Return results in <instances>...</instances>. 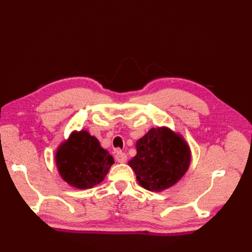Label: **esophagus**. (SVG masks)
I'll use <instances>...</instances> for the list:
<instances>
[{
  "mask_svg": "<svg viewBox=\"0 0 252 252\" xmlns=\"http://www.w3.org/2000/svg\"><path fill=\"white\" fill-rule=\"evenodd\" d=\"M116 158L119 163H126L127 161V155L125 152H122V151H117L116 154Z\"/></svg>",
  "mask_w": 252,
  "mask_h": 252,
  "instance_id": "obj_1",
  "label": "esophagus"
}]
</instances>
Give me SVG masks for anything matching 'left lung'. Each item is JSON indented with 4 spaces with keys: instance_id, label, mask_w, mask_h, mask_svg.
<instances>
[{
    "instance_id": "left-lung-1",
    "label": "left lung",
    "mask_w": 252,
    "mask_h": 252,
    "mask_svg": "<svg viewBox=\"0 0 252 252\" xmlns=\"http://www.w3.org/2000/svg\"><path fill=\"white\" fill-rule=\"evenodd\" d=\"M136 156L128 165L139 184L149 191L161 192L183 178L191 161L189 145L168 127L151 128L135 143Z\"/></svg>"
}]
</instances>
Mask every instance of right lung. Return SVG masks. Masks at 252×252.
<instances>
[{"instance_id":"right-lung-1","label":"right lung","mask_w":252,"mask_h":252,"mask_svg":"<svg viewBox=\"0 0 252 252\" xmlns=\"http://www.w3.org/2000/svg\"><path fill=\"white\" fill-rule=\"evenodd\" d=\"M55 158L61 178L78 189L100 184L114 163L109 152L86 130L72 131L60 144Z\"/></svg>"}]
</instances>
